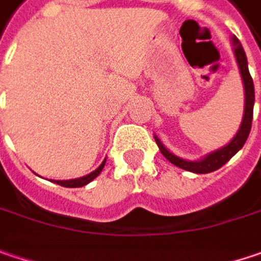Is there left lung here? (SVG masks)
Here are the masks:
<instances>
[{
  "label": "left lung",
  "mask_w": 261,
  "mask_h": 261,
  "mask_svg": "<svg viewBox=\"0 0 261 261\" xmlns=\"http://www.w3.org/2000/svg\"><path fill=\"white\" fill-rule=\"evenodd\" d=\"M233 46H234V56H236L238 65H239V69H241V75H242V80H244V87H245V113H244V120H242V124H241V129L238 130L236 137L226 147L208 154L203 160H199V162H187L184 159L177 158L175 154L168 151L158 138H154L160 151H162V154L168 159L172 165H175L181 169H186V171H190V172H195V174L214 172L217 169H220L223 165H226L244 147L245 141L250 135L252 123V110H254V83H252V79L250 75V71H248L247 55H245V51L242 48L241 41L236 37H233Z\"/></svg>",
  "instance_id": "8db88e82"
}]
</instances>
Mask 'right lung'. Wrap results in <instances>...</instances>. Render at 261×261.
<instances>
[{
	"label": "right lung",
	"mask_w": 261,
	"mask_h": 261,
	"mask_svg": "<svg viewBox=\"0 0 261 261\" xmlns=\"http://www.w3.org/2000/svg\"><path fill=\"white\" fill-rule=\"evenodd\" d=\"M103 165H105V160L101 163V166H99L96 171H93L92 174H89V175H86V177L75 178V179H68V181H55V182H56V184H59V186H62V187H83V186L89 184L92 179H95V178L101 174Z\"/></svg>",
	"instance_id": "1"
}]
</instances>
